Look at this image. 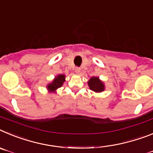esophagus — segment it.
Returning a JSON list of instances; mask_svg holds the SVG:
<instances>
[{
  "instance_id": "esophagus-1",
  "label": "esophagus",
  "mask_w": 153,
  "mask_h": 153,
  "mask_svg": "<svg viewBox=\"0 0 153 153\" xmlns=\"http://www.w3.org/2000/svg\"><path fill=\"white\" fill-rule=\"evenodd\" d=\"M75 73H76V74H79V73H80V71H81V69L79 68H75Z\"/></svg>"
}]
</instances>
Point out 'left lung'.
Here are the masks:
<instances>
[{
	"mask_svg": "<svg viewBox=\"0 0 153 153\" xmlns=\"http://www.w3.org/2000/svg\"><path fill=\"white\" fill-rule=\"evenodd\" d=\"M88 85L91 91H95L97 93H100L105 90L104 82L99 79V77H91L88 82Z\"/></svg>",
	"mask_w": 153,
	"mask_h": 153,
	"instance_id": "1",
	"label": "left lung"
}]
</instances>
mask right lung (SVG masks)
<instances>
[{
  "instance_id": "obj_1",
  "label": "right lung",
  "mask_w": 153,
  "mask_h": 153,
  "mask_svg": "<svg viewBox=\"0 0 153 153\" xmlns=\"http://www.w3.org/2000/svg\"><path fill=\"white\" fill-rule=\"evenodd\" d=\"M65 82V75L61 74L54 77L53 81L47 85V88L50 93H55L56 90L62 86L64 82Z\"/></svg>"
}]
</instances>
